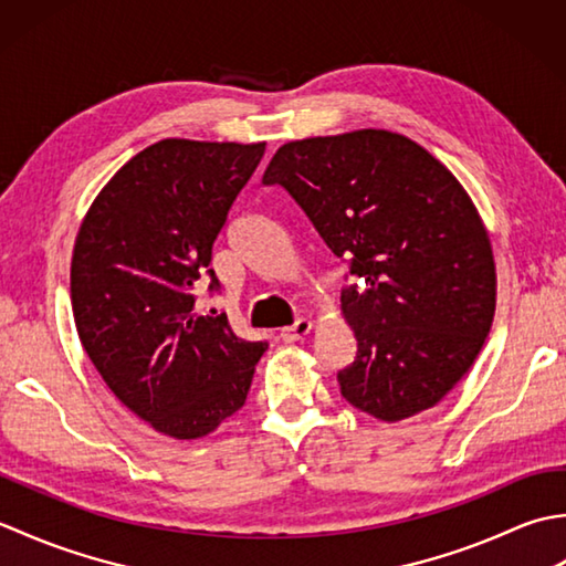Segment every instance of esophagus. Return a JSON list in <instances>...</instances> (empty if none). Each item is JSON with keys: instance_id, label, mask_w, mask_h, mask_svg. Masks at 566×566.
Instances as JSON below:
<instances>
[{"instance_id": "1", "label": "esophagus", "mask_w": 566, "mask_h": 566, "mask_svg": "<svg viewBox=\"0 0 566 566\" xmlns=\"http://www.w3.org/2000/svg\"><path fill=\"white\" fill-rule=\"evenodd\" d=\"M308 331H311V321L308 318H298L294 326L280 331V338L284 343H296V340H302Z\"/></svg>"}]
</instances>
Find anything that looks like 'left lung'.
Here are the masks:
<instances>
[{
  "label": "left lung",
  "mask_w": 566,
  "mask_h": 566,
  "mask_svg": "<svg viewBox=\"0 0 566 566\" xmlns=\"http://www.w3.org/2000/svg\"><path fill=\"white\" fill-rule=\"evenodd\" d=\"M262 185L290 191L357 276L340 294L357 338L345 401L389 423L436 406L496 311L486 228L454 175L411 138L363 128L286 143Z\"/></svg>",
  "instance_id": "left-lung-1"
}]
</instances>
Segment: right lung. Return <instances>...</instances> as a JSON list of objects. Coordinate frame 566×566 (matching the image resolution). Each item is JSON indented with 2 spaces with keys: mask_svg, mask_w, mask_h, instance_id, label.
I'll return each mask as SVG.
<instances>
[{
  "mask_svg": "<svg viewBox=\"0 0 566 566\" xmlns=\"http://www.w3.org/2000/svg\"><path fill=\"white\" fill-rule=\"evenodd\" d=\"M264 143L165 138L140 150L94 199L72 250V316L116 399L158 432L209 436L245 403L268 343L197 314L219 238Z\"/></svg>",
  "mask_w": 566,
  "mask_h": 566,
  "instance_id": "1",
  "label": "right lung"
}]
</instances>
